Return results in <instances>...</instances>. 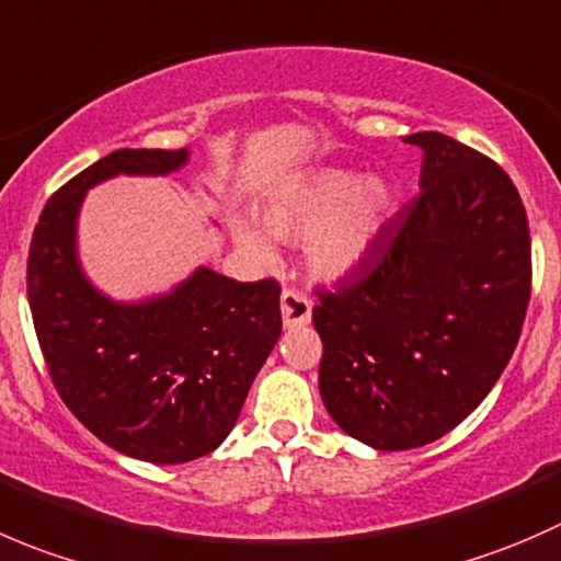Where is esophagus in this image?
<instances>
[{"mask_svg": "<svg viewBox=\"0 0 561 561\" xmlns=\"http://www.w3.org/2000/svg\"><path fill=\"white\" fill-rule=\"evenodd\" d=\"M310 310H313V302L305 294L294 291V288H286L280 294V316L286 327H302L310 321Z\"/></svg>", "mask_w": 561, "mask_h": 561, "instance_id": "obj_1", "label": "esophagus"}]
</instances>
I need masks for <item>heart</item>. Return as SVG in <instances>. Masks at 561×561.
Returning <instances> with one entry per match:
<instances>
[{"label": "heart", "mask_w": 561, "mask_h": 561, "mask_svg": "<svg viewBox=\"0 0 561 561\" xmlns=\"http://www.w3.org/2000/svg\"><path fill=\"white\" fill-rule=\"evenodd\" d=\"M396 187L381 176L352 169L308 171L280 187L262 209V229L273 240H308V267L321 280H343L357 273L396 215ZM234 240L253 262L270 264L273 248L251 224L234 226Z\"/></svg>", "instance_id": "heart-1"}]
</instances>
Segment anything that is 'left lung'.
<instances>
[{
	"label": "left lung",
	"mask_w": 561,
	"mask_h": 561,
	"mask_svg": "<svg viewBox=\"0 0 561 561\" xmlns=\"http://www.w3.org/2000/svg\"><path fill=\"white\" fill-rule=\"evenodd\" d=\"M420 193L363 267L319 291V392L374 450L445 436L507 368L531 291V240L513 180L445 133H412Z\"/></svg>",
	"instance_id": "1"
}]
</instances>
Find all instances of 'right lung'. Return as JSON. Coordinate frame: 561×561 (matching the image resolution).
<instances>
[{"label": "right lung", "mask_w": 561, "mask_h": 561, "mask_svg": "<svg viewBox=\"0 0 561 561\" xmlns=\"http://www.w3.org/2000/svg\"><path fill=\"white\" fill-rule=\"evenodd\" d=\"M185 149H116L59 187L35 226L26 294L65 407L108 447L149 463H187L234 428L280 337V286L209 267L171 291L116 302L79 262L87 191L111 176H165Z\"/></svg>", "instance_id": "1"}]
</instances>
